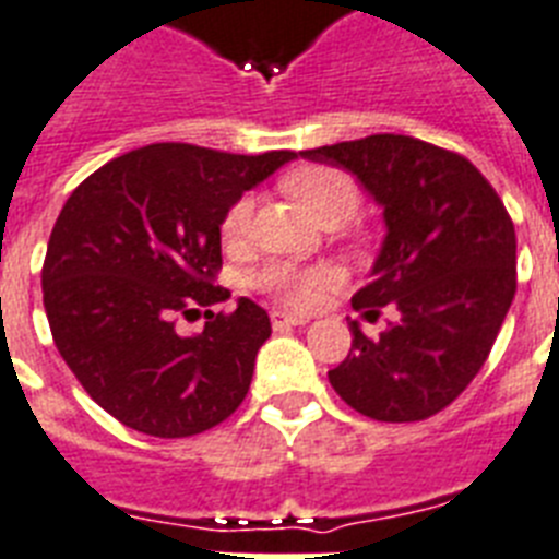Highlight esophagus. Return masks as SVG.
Returning a JSON list of instances; mask_svg holds the SVG:
<instances>
[{
  "instance_id": "1",
  "label": "esophagus",
  "mask_w": 559,
  "mask_h": 559,
  "mask_svg": "<svg viewBox=\"0 0 559 559\" xmlns=\"http://www.w3.org/2000/svg\"><path fill=\"white\" fill-rule=\"evenodd\" d=\"M272 326L275 330H289V326H301L307 324V319L304 316H298V312H287V310H272Z\"/></svg>"
}]
</instances>
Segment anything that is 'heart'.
<instances>
[{
	"mask_svg": "<svg viewBox=\"0 0 559 559\" xmlns=\"http://www.w3.org/2000/svg\"><path fill=\"white\" fill-rule=\"evenodd\" d=\"M287 192L293 194L295 203L316 221L324 217H347L353 215V209L358 203V189L350 177L330 166H301L284 180ZM249 221H252V198L243 194L240 201L229 206L224 215V233L226 243H238L247 238ZM335 275L326 266H312V270H298L293 264H270L261 275L258 284L270 289L272 295H278L284 304L293 307H316L324 298V293L333 287Z\"/></svg>",
	"mask_w": 559,
	"mask_h": 559,
	"instance_id": "obj_1",
	"label": "heart"
}]
</instances>
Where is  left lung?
<instances>
[{"mask_svg": "<svg viewBox=\"0 0 559 559\" xmlns=\"http://www.w3.org/2000/svg\"><path fill=\"white\" fill-rule=\"evenodd\" d=\"M344 169L382 209L384 238L353 307L396 321L330 370L338 396L376 421H419L448 407L491 353L516 293V235L506 206L460 154L405 134L301 152Z\"/></svg>", "mask_w": 559, "mask_h": 559, "instance_id": "obj_1", "label": "left lung"}]
</instances>
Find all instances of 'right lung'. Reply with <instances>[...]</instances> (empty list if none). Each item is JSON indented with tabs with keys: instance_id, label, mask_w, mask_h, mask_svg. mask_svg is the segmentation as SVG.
I'll return each mask as SVG.
<instances>
[{
	"instance_id": "1",
	"label": "right lung",
	"mask_w": 559,
	"mask_h": 559,
	"mask_svg": "<svg viewBox=\"0 0 559 559\" xmlns=\"http://www.w3.org/2000/svg\"><path fill=\"white\" fill-rule=\"evenodd\" d=\"M295 157L154 143L71 192L45 252V316L71 373L126 428L194 437L238 411L270 316L238 298L229 316L203 312L201 333L175 321L226 301L212 287L224 215Z\"/></svg>"
}]
</instances>
